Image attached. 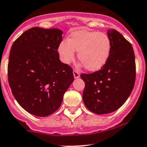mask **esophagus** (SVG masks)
<instances>
[{"label":"esophagus","instance_id":"obj_1","mask_svg":"<svg viewBox=\"0 0 147 147\" xmlns=\"http://www.w3.org/2000/svg\"><path fill=\"white\" fill-rule=\"evenodd\" d=\"M73 75H74V78H78L80 77L79 71H78L77 70H76V69L73 71Z\"/></svg>","mask_w":147,"mask_h":147}]
</instances>
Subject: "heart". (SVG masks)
Listing matches in <instances>:
<instances>
[{"label":"heart","mask_w":147,"mask_h":147,"mask_svg":"<svg viewBox=\"0 0 147 147\" xmlns=\"http://www.w3.org/2000/svg\"><path fill=\"white\" fill-rule=\"evenodd\" d=\"M110 51L111 42L107 34L87 30L74 31L58 47L59 59L63 63L73 61L78 51V58L89 71L100 69L108 60Z\"/></svg>","instance_id":"obj_1"}]
</instances>
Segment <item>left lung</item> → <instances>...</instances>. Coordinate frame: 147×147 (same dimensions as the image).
Instances as JSON below:
<instances>
[{
    "label": "left lung",
    "mask_w": 147,
    "mask_h": 147,
    "mask_svg": "<svg viewBox=\"0 0 147 147\" xmlns=\"http://www.w3.org/2000/svg\"><path fill=\"white\" fill-rule=\"evenodd\" d=\"M109 59L93 73L81 75L85 83L83 101L96 114L113 113L122 106L133 90L136 78L135 57L131 44L115 29H109Z\"/></svg>",
    "instance_id": "left-lung-1"
}]
</instances>
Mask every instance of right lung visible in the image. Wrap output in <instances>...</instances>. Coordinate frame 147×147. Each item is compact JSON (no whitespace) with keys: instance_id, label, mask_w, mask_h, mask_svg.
I'll list each match as a JSON object with an SVG mask.
<instances>
[{"instance_id":"right-lung-1","label":"right lung","mask_w":147,"mask_h":147,"mask_svg":"<svg viewBox=\"0 0 147 147\" xmlns=\"http://www.w3.org/2000/svg\"><path fill=\"white\" fill-rule=\"evenodd\" d=\"M63 32L34 27L13 44L7 67L8 82L18 103L40 117L57 111L74 81L71 66L58 53Z\"/></svg>"}]
</instances>
